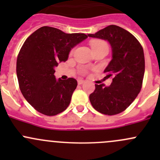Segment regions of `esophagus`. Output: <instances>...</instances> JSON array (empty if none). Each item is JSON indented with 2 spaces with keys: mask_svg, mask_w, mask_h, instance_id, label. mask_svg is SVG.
<instances>
[{
  "mask_svg": "<svg viewBox=\"0 0 160 160\" xmlns=\"http://www.w3.org/2000/svg\"><path fill=\"white\" fill-rule=\"evenodd\" d=\"M83 83H85V80H78V84L79 85L83 84Z\"/></svg>",
  "mask_w": 160,
  "mask_h": 160,
  "instance_id": "esophagus-1",
  "label": "esophagus"
}]
</instances>
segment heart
Returning a JSON list of instances; mask_svg holds the SVG:
<instances>
[{
    "instance_id": "b5f03b06",
    "label": "heart",
    "mask_w": 160,
    "mask_h": 160,
    "mask_svg": "<svg viewBox=\"0 0 160 160\" xmlns=\"http://www.w3.org/2000/svg\"><path fill=\"white\" fill-rule=\"evenodd\" d=\"M104 46H107L108 47V45L103 41L97 40V41H93L91 42L92 49H95V48H99V47H104Z\"/></svg>"
}]
</instances>
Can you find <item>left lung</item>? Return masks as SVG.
Listing matches in <instances>:
<instances>
[{"instance_id": "8db88e82", "label": "left lung", "mask_w": 160, "mask_h": 160, "mask_svg": "<svg viewBox=\"0 0 160 160\" xmlns=\"http://www.w3.org/2000/svg\"><path fill=\"white\" fill-rule=\"evenodd\" d=\"M88 36L106 40L112 50V59L104 71L108 74L106 78L112 76V82L108 87L95 84L90 101L101 114H119L133 102L141 90L145 72L143 49L132 34L117 25H109Z\"/></svg>"}]
</instances>
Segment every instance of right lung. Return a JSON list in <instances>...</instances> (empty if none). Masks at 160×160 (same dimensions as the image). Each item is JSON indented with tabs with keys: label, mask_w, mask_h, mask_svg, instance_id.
Masks as SVG:
<instances>
[{
	"label": "right lung",
	"mask_w": 160,
	"mask_h": 160,
	"mask_svg": "<svg viewBox=\"0 0 160 160\" xmlns=\"http://www.w3.org/2000/svg\"><path fill=\"white\" fill-rule=\"evenodd\" d=\"M87 38L83 33L67 34L43 26L25 40L18 56L16 72L24 98L38 112L53 116L67 108L77 81L56 80L55 67L66 62L70 50Z\"/></svg>",
	"instance_id": "add662e5"
}]
</instances>
